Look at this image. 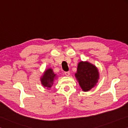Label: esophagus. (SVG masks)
<instances>
[{"label":"esophagus","mask_w":128,"mask_h":128,"mask_svg":"<svg viewBox=\"0 0 128 128\" xmlns=\"http://www.w3.org/2000/svg\"><path fill=\"white\" fill-rule=\"evenodd\" d=\"M64 74L66 76H69L70 74V72L69 71H67V72H64Z\"/></svg>","instance_id":"esophagus-1"}]
</instances>
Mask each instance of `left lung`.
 <instances>
[{
  "instance_id": "1",
  "label": "left lung",
  "mask_w": 128,
  "mask_h": 128,
  "mask_svg": "<svg viewBox=\"0 0 128 128\" xmlns=\"http://www.w3.org/2000/svg\"><path fill=\"white\" fill-rule=\"evenodd\" d=\"M82 90L88 91L94 86L99 79V73L95 66L88 62H80L75 74Z\"/></svg>"
}]
</instances>
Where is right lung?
I'll return each mask as SVG.
<instances>
[{"mask_svg": "<svg viewBox=\"0 0 128 128\" xmlns=\"http://www.w3.org/2000/svg\"><path fill=\"white\" fill-rule=\"evenodd\" d=\"M56 78V75L53 72L51 68H49L44 72L43 76L41 78L42 84L44 86L48 88H50L53 86V81Z\"/></svg>", "mask_w": 128, "mask_h": 128, "instance_id": "add662e5", "label": "right lung"}]
</instances>
